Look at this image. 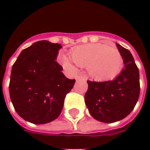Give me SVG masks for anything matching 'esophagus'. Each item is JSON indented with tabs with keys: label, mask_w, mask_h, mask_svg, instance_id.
<instances>
[{
	"label": "esophagus",
	"mask_w": 150,
	"mask_h": 150,
	"mask_svg": "<svg viewBox=\"0 0 150 150\" xmlns=\"http://www.w3.org/2000/svg\"><path fill=\"white\" fill-rule=\"evenodd\" d=\"M86 78L83 77V76H82V75H78V76H76V80H85Z\"/></svg>",
	"instance_id": "34e87169"
}]
</instances>
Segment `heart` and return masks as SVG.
I'll return each instance as SVG.
<instances>
[{"label":"heart","instance_id":"1","mask_svg":"<svg viewBox=\"0 0 150 150\" xmlns=\"http://www.w3.org/2000/svg\"><path fill=\"white\" fill-rule=\"evenodd\" d=\"M71 59L62 55V64L70 70L75 65L87 67L91 78L98 81H105L116 78L121 71L123 58L119 50L104 43H88L73 48Z\"/></svg>","mask_w":150,"mask_h":150}]
</instances>
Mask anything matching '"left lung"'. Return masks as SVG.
<instances>
[{
    "instance_id": "left-lung-1",
    "label": "left lung",
    "mask_w": 150,
    "mask_h": 150,
    "mask_svg": "<svg viewBox=\"0 0 150 150\" xmlns=\"http://www.w3.org/2000/svg\"><path fill=\"white\" fill-rule=\"evenodd\" d=\"M122 55L125 67L113 80H88L84 99L92 117L104 123L124 119L135 107L140 96L139 70L129 50L116 44Z\"/></svg>"
}]
</instances>
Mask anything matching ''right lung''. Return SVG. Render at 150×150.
I'll list each match as a JSON object with an SVG mask.
<instances>
[{
  "instance_id": "right-lung-1",
  "label": "right lung",
  "mask_w": 150,
  "mask_h": 150,
  "mask_svg": "<svg viewBox=\"0 0 150 150\" xmlns=\"http://www.w3.org/2000/svg\"><path fill=\"white\" fill-rule=\"evenodd\" d=\"M59 43L38 41L23 50L13 65L9 95L21 118L42 125L58 118L67 94L75 84L56 62Z\"/></svg>"
}]
</instances>
